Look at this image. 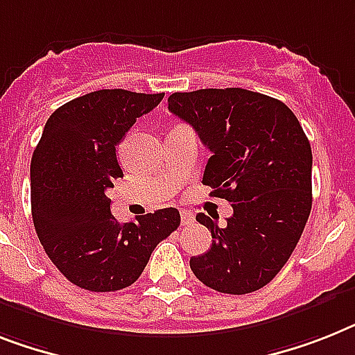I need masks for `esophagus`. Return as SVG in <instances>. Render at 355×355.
Returning <instances> with one entry per match:
<instances>
[{
  "label": "esophagus",
  "mask_w": 355,
  "mask_h": 355,
  "mask_svg": "<svg viewBox=\"0 0 355 355\" xmlns=\"http://www.w3.org/2000/svg\"><path fill=\"white\" fill-rule=\"evenodd\" d=\"M192 221H194V214L181 210V225H183V227H187V225H190Z\"/></svg>",
  "instance_id": "obj_1"
}]
</instances>
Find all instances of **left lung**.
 Masks as SVG:
<instances>
[{"label":"left lung","instance_id":"8db88e82","mask_svg":"<svg viewBox=\"0 0 355 355\" xmlns=\"http://www.w3.org/2000/svg\"><path fill=\"white\" fill-rule=\"evenodd\" d=\"M168 110L212 152L203 183L234 214L227 225L198 214L212 247L190 257L203 285L250 294L268 285L300 241L312 209V148L283 101L245 89L174 92Z\"/></svg>","mask_w":355,"mask_h":355}]
</instances>
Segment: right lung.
Listing matches in <instances>:
<instances>
[{
  "mask_svg": "<svg viewBox=\"0 0 355 355\" xmlns=\"http://www.w3.org/2000/svg\"><path fill=\"white\" fill-rule=\"evenodd\" d=\"M165 94L96 90L60 107L45 123L31 161L37 237L58 270L90 292L130 286L157 243L180 227L178 209L118 223L108 189L123 178L116 146Z\"/></svg>",
  "mask_w": 355,
  "mask_h": 355,
  "instance_id": "obj_1",
  "label": "right lung"
}]
</instances>
